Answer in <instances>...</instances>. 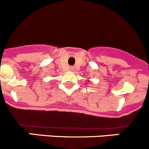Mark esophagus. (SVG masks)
<instances>
[{
    "label": "esophagus",
    "mask_w": 149,
    "mask_h": 149,
    "mask_svg": "<svg viewBox=\"0 0 149 149\" xmlns=\"http://www.w3.org/2000/svg\"><path fill=\"white\" fill-rule=\"evenodd\" d=\"M69 71H73L74 70V68L72 67V66H70V67L69 68Z\"/></svg>",
    "instance_id": "esophagus-1"
}]
</instances>
